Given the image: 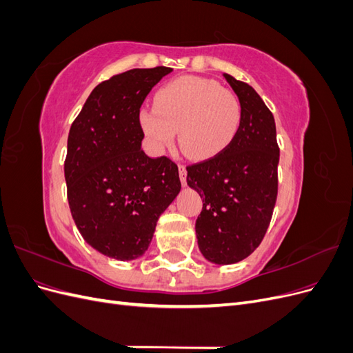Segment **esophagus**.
I'll return each mask as SVG.
<instances>
[{"mask_svg":"<svg viewBox=\"0 0 353 353\" xmlns=\"http://www.w3.org/2000/svg\"><path fill=\"white\" fill-rule=\"evenodd\" d=\"M178 169H179L181 183H183V185H187V168H185V165L179 163V165H178Z\"/></svg>","mask_w":353,"mask_h":353,"instance_id":"34e87169","label":"esophagus"}]
</instances>
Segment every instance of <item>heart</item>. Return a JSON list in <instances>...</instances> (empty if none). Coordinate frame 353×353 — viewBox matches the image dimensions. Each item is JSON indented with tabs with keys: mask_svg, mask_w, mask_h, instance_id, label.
Masks as SVG:
<instances>
[{
	"mask_svg": "<svg viewBox=\"0 0 353 353\" xmlns=\"http://www.w3.org/2000/svg\"><path fill=\"white\" fill-rule=\"evenodd\" d=\"M243 108L239 95L206 78L184 77L166 83L154 109L140 112V125L156 148L170 145L178 130L183 152L199 160L221 154L239 134Z\"/></svg>",
	"mask_w": 353,
	"mask_h": 353,
	"instance_id": "b5f03b06",
	"label": "heart"
}]
</instances>
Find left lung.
<instances>
[{
    "mask_svg": "<svg viewBox=\"0 0 353 353\" xmlns=\"http://www.w3.org/2000/svg\"><path fill=\"white\" fill-rule=\"evenodd\" d=\"M223 77L241 101L239 134L221 154L187 166V184L203 197L199 249L218 265L245 259L263 240L279 194L280 162L271 110L249 83Z\"/></svg>",
    "mask_w": 353,
    "mask_h": 353,
    "instance_id": "8db88e82",
    "label": "left lung"
}]
</instances>
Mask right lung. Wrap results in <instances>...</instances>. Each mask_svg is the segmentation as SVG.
Instances as JSON below:
<instances>
[{"instance_id":"right-lung-1","label":"right lung","mask_w":353,"mask_h":353,"mask_svg":"<svg viewBox=\"0 0 353 353\" xmlns=\"http://www.w3.org/2000/svg\"><path fill=\"white\" fill-rule=\"evenodd\" d=\"M170 72L131 69L103 81L69 131L65 178L73 221L85 241L117 261L147 250L159 216L181 190L174 160L141 148V104Z\"/></svg>"}]
</instances>
